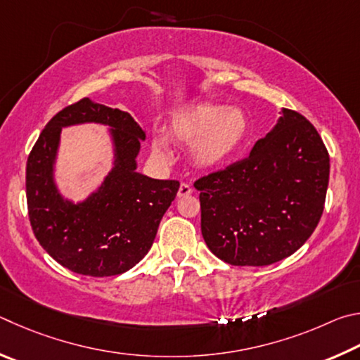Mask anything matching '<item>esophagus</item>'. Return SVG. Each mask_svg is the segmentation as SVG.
Listing matches in <instances>:
<instances>
[{
    "label": "esophagus",
    "instance_id": "obj_1",
    "mask_svg": "<svg viewBox=\"0 0 360 360\" xmlns=\"http://www.w3.org/2000/svg\"><path fill=\"white\" fill-rule=\"evenodd\" d=\"M193 193V188L188 185V184H181L179 188V193H176V196L179 198H185V196H190Z\"/></svg>",
    "mask_w": 360,
    "mask_h": 360
}]
</instances>
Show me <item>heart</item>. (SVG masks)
I'll return each mask as SVG.
<instances>
[{
    "label": "heart",
    "mask_w": 360,
    "mask_h": 360,
    "mask_svg": "<svg viewBox=\"0 0 360 360\" xmlns=\"http://www.w3.org/2000/svg\"><path fill=\"white\" fill-rule=\"evenodd\" d=\"M250 122L240 107L199 104L175 115L170 124L176 141L193 143V160L202 167H217L228 162L247 139ZM156 155H170L164 136L153 139Z\"/></svg>",
    "instance_id": "b5f03b06"
}]
</instances>
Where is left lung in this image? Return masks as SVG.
<instances>
[{
	"label": "left lung",
	"mask_w": 360,
	"mask_h": 360,
	"mask_svg": "<svg viewBox=\"0 0 360 360\" xmlns=\"http://www.w3.org/2000/svg\"><path fill=\"white\" fill-rule=\"evenodd\" d=\"M329 170L316 128L283 109L248 158L194 184L207 247L231 266H270L291 256L323 215Z\"/></svg>",
	"instance_id": "8db88e82"
}]
</instances>
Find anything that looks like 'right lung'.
<instances>
[{
  "instance_id": "right-lung-1",
  "label": "right lung",
  "mask_w": 360,
  "mask_h": 360,
  "mask_svg": "<svg viewBox=\"0 0 360 360\" xmlns=\"http://www.w3.org/2000/svg\"><path fill=\"white\" fill-rule=\"evenodd\" d=\"M99 122L111 128L114 167L84 203L63 198L53 170L60 128ZM143 129L128 112L84 98L65 107L42 129L27 161L28 217L41 247L75 274L120 275L148 253L158 226L176 196V180L137 172Z\"/></svg>"
}]
</instances>
